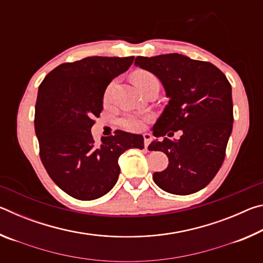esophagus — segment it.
<instances>
[{"mask_svg":"<svg viewBox=\"0 0 263 263\" xmlns=\"http://www.w3.org/2000/svg\"><path fill=\"white\" fill-rule=\"evenodd\" d=\"M152 141V136L149 135V133H145L144 135V145H145V148L148 147L149 142Z\"/></svg>","mask_w":263,"mask_h":263,"instance_id":"34e87169","label":"esophagus"}]
</instances>
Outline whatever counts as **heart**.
<instances>
[{
  "mask_svg": "<svg viewBox=\"0 0 263 263\" xmlns=\"http://www.w3.org/2000/svg\"><path fill=\"white\" fill-rule=\"evenodd\" d=\"M153 79H155L154 75L151 74L149 72H145V70H139V72L133 74V82H135L136 86L139 87L140 89ZM115 87H116L115 81L109 83V86L106 87L105 91H104V102H109L111 100V96H112ZM121 124L126 128V130L138 132V131L144 130L145 119L137 117V116L130 115V116H126L125 118H123L121 121Z\"/></svg>",
  "mask_w": 263,
  "mask_h": 263,
  "instance_id": "heart-1",
  "label": "heart"
}]
</instances>
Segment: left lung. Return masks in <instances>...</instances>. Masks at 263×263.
Returning a JSON list of instances; mask_svg holds the SVG:
<instances>
[{
  "label": "left lung",
  "instance_id": "obj_1",
  "mask_svg": "<svg viewBox=\"0 0 263 263\" xmlns=\"http://www.w3.org/2000/svg\"><path fill=\"white\" fill-rule=\"evenodd\" d=\"M135 65L153 73L169 99L153 126L149 151H161L168 167L154 173L155 184L167 193L189 195L203 189L221 167L233 126L232 88L224 73L206 61L169 53L137 57ZM182 130L179 141H171Z\"/></svg>",
  "mask_w": 263,
  "mask_h": 263
}]
</instances>
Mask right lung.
Returning a JSON list of instances; mask_svg holds the SVG:
<instances>
[{
    "mask_svg": "<svg viewBox=\"0 0 263 263\" xmlns=\"http://www.w3.org/2000/svg\"><path fill=\"white\" fill-rule=\"evenodd\" d=\"M135 57H88L61 64L38 89L34 130L42 162L54 183L81 201L100 198L118 180V158L144 148L140 135L115 131L96 144L94 118L103 110L108 84L126 72Z\"/></svg>",
    "mask_w": 263,
    "mask_h": 263,
    "instance_id": "1",
    "label": "right lung"
}]
</instances>
